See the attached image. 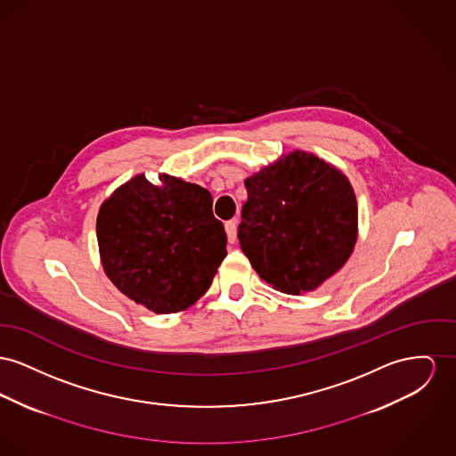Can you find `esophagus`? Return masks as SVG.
<instances>
[{
	"label": "esophagus",
	"mask_w": 456,
	"mask_h": 456,
	"mask_svg": "<svg viewBox=\"0 0 456 456\" xmlns=\"http://www.w3.org/2000/svg\"><path fill=\"white\" fill-rule=\"evenodd\" d=\"M224 230H226V235H228V242H237V221L235 219L226 221L224 223Z\"/></svg>",
	"instance_id": "34e87169"
}]
</instances>
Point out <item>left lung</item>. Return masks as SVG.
Returning <instances> with one entry per match:
<instances>
[{"mask_svg": "<svg viewBox=\"0 0 456 456\" xmlns=\"http://www.w3.org/2000/svg\"><path fill=\"white\" fill-rule=\"evenodd\" d=\"M239 240L273 289L314 290L349 259L358 204L349 180L313 153H287L245 180Z\"/></svg>", "mask_w": 456, "mask_h": 456, "instance_id": "8db88e82", "label": "left lung"}]
</instances>
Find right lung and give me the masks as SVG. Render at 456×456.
<instances>
[{
	"mask_svg": "<svg viewBox=\"0 0 456 456\" xmlns=\"http://www.w3.org/2000/svg\"><path fill=\"white\" fill-rule=\"evenodd\" d=\"M160 186L138 175L100 208L96 239L102 265L124 296L157 314L197 303L226 257L224 226L213 195L160 175Z\"/></svg>",
	"mask_w": 456,
	"mask_h": 456,
	"instance_id": "1",
	"label": "right lung"
}]
</instances>
